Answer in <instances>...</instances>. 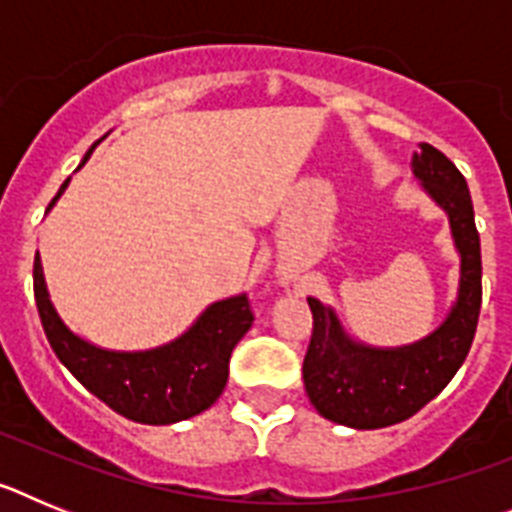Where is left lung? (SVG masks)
<instances>
[{
  "mask_svg": "<svg viewBox=\"0 0 512 512\" xmlns=\"http://www.w3.org/2000/svg\"><path fill=\"white\" fill-rule=\"evenodd\" d=\"M413 174L449 217L459 253V292L443 323L408 346L379 348L348 336L333 307L307 297L312 338L302 364L305 392L323 418L359 431L402 423L425 408L459 372L477 330L482 253L467 179L428 143L413 153Z\"/></svg>",
  "mask_w": 512,
  "mask_h": 512,
  "instance_id": "obj_1",
  "label": "left lung"
}]
</instances>
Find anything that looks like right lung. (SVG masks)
I'll use <instances>...</instances> for the list:
<instances>
[{
	"mask_svg": "<svg viewBox=\"0 0 512 512\" xmlns=\"http://www.w3.org/2000/svg\"><path fill=\"white\" fill-rule=\"evenodd\" d=\"M94 146L81 166L89 161ZM69 182L71 176L61 184L48 210L66 192ZM33 287L40 323L58 361L104 405L146 425L179 423L215 405L228 382V361L235 343L253 325L248 297L233 295L212 302L182 336L164 346L146 351H112L84 341L63 323L45 287L40 253H35Z\"/></svg>",
	"mask_w": 512,
	"mask_h": 512,
	"instance_id": "1",
	"label": "right lung"
}]
</instances>
